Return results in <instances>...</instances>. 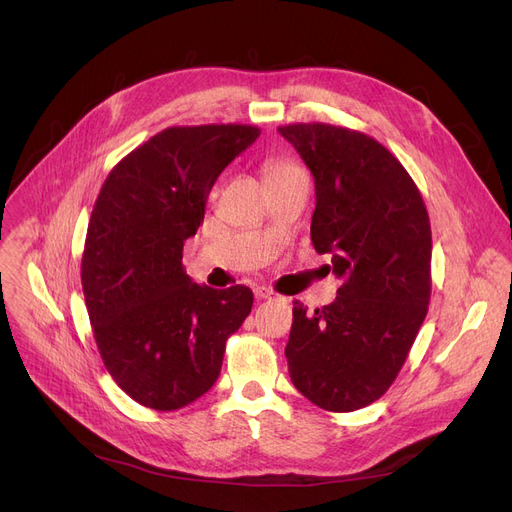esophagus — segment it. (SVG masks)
<instances>
[{
	"label": "esophagus",
	"mask_w": 512,
	"mask_h": 512,
	"mask_svg": "<svg viewBox=\"0 0 512 512\" xmlns=\"http://www.w3.org/2000/svg\"><path fill=\"white\" fill-rule=\"evenodd\" d=\"M253 292H255V297L257 299H272L274 297V290L272 288H267V286H257V288H253Z\"/></svg>",
	"instance_id": "esophagus-1"
}]
</instances>
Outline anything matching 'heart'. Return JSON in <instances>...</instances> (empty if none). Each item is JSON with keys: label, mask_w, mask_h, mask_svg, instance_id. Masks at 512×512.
I'll return each instance as SVG.
<instances>
[{"label": "heart", "mask_w": 512, "mask_h": 512, "mask_svg": "<svg viewBox=\"0 0 512 512\" xmlns=\"http://www.w3.org/2000/svg\"><path fill=\"white\" fill-rule=\"evenodd\" d=\"M292 168H297V166H292V164H288V161H282V159H272V161H267V166H265V174L284 172V170H292Z\"/></svg>", "instance_id": "1"}]
</instances>
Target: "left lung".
<instances>
[{
	"label": "left lung",
	"instance_id": "obj_1",
	"mask_svg": "<svg viewBox=\"0 0 512 512\" xmlns=\"http://www.w3.org/2000/svg\"><path fill=\"white\" fill-rule=\"evenodd\" d=\"M315 178L311 240L340 280L334 303L294 301L286 344L292 384L348 413L386 394L432 297V226L405 166L365 132L324 122L278 128Z\"/></svg>",
	"mask_w": 512,
	"mask_h": 512
}]
</instances>
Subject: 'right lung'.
Instances as JSON below:
<instances>
[{
  "instance_id": "right-lung-1",
  "label": "right lung",
  "mask_w": 512,
  "mask_h": 512,
  "mask_svg": "<svg viewBox=\"0 0 512 512\" xmlns=\"http://www.w3.org/2000/svg\"><path fill=\"white\" fill-rule=\"evenodd\" d=\"M259 134L249 124L170 126L122 157L97 195L80 280L103 365L143 407L176 411L203 396L251 313V288L188 278L182 247L203 224L213 182Z\"/></svg>"
}]
</instances>
